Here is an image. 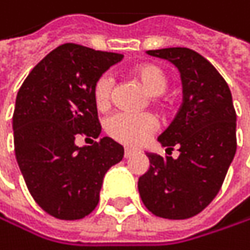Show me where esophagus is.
Instances as JSON below:
<instances>
[{
	"instance_id": "obj_1",
	"label": "esophagus",
	"mask_w": 250,
	"mask_h": 250,
	"mask_svg": "<svg viewBox=\"0 0 250 250\" xmlns=\"http://www.w3.org/2000/svg\"><path fill=\"white\" fill-rule=\"evenodd\" d=\"M141 151L139 149H135V148H124V158H130L136 154H139Z\"/></svg>"
}]
</instances>
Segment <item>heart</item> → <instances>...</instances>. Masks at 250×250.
<instances>
[{
    "label": "heart",
    "mask_w": 250,
    "mask_h": 250,
    "mask_svg": "<svg viewBox=\"0 0 250 250\" xmlns=\"http://www.w3.org/2000/svg\"><path fill=\"white\" fill-rule=\"evenodd\" d=\"M132 76L142 84L151 96H158L166 92L168 77L166 71L152 62H142L133 67ZM112 79L108 74L101 76L93 87V98L99 109H105L111 102ZM157 127V121L149 114L117 112L106 120V133L124 145H142Z\"/></svg>",
    "instance_id": "obj_1"
}]
</instances>
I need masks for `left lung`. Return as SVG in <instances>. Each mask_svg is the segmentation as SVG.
Returning <instances> with one entry per match:
<instances>
[{"mask_svg":"<svg viewBox=\"0 0 250 250\" xmlns=\"http://www.w3.org/2000/svg\"><path fill=\"white\" fill-rule=\"evenodd\" d=\"M146 54L173 62L182 77L183 104L158 136L168 154H146L148 171L138 189L145 207L157 217L186 220L204 211L220 192L234 158L236 111L231 92L217 68L189 48H164ZM171 155V154H168Z\"/></svg>","mask_w":250,"mask_h":250,"instance_id":"8db88e82","label":"left lung"}]
</instances>
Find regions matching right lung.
Returning <instances> with one entry per match:
<instances>
[{
  "mask_svg": "<svg viewBox=\"0 0 250 250\" xmlns=\"http://www.w3.org/2000/svg\"><path fill=\"white\" fill-rule=\"evenodd\" d=\"M121 54L64 43L29 73L16 98L14 151L35 202L60 220H80L99 202L105 173L124 148L111 138L77 146L76 136L98 138L93 87Z\"/></svg>",
  "mask_w": 250,
  "mask_h": 250,
  "instance_id": "1",
  "label": "right lung"
}]
</instances>
